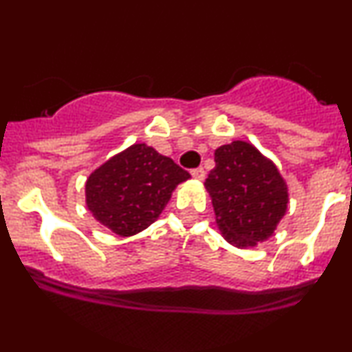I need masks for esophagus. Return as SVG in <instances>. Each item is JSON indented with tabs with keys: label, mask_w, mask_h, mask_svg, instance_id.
I'll return each mask as SVG.
<instances>
[{
	"label": "esophagus",
	"mask_w": 352,
	"mask_h": 352,
	"mask_svg": "<svg viewBox=\"0 0 352 352\" xmlns=\"http://www.w3.org/2000/svg\"><path fill=\"white\" fill-rule=\"evenodd\" d=\"M192 177H193V179H197V180H204V179H205V170H204V167L193 168V170H192Z\"/></svg>",
	"instance_id": "obj_1"
}]
</instances>
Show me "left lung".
Instances as JSON below:
<instances>
[{"instance_id":"left-lung-1","label":"left lung","mask_w":352,"mask_h":352,"mask_svg":"<svg viewBox=\"0 0 352 352\" xmlns=\"http://www.w3.org/2000/svg\"><path fill=\"white\" fill-rule=\"evenodd\" d=\"M205 188L221 235L236 248L268 240L288 208V187L276 165L243 140L217 148Z\"/></svg>"}]
</instances>
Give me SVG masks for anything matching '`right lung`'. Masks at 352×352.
Returning a JSON list of instances; mask_svg holds the SVG:
<instances>
[{
	"label": "right lung",
	"mask_w": 352,
	"mask_h": 352,
	"mask_svg": "<svg viewBox=\"0 0 352 352\" xmlns=\"http://www.w3.org/2000/svg\"><path fill=\"white\" fill-rule=\"evenodd\" d=\"M188 179L170 157L134 144L89 175L86 204L99 223L119 236H132L151 227L177 185Z\"/></svg>",
	"instance_id": "1"
}]
</instances>
